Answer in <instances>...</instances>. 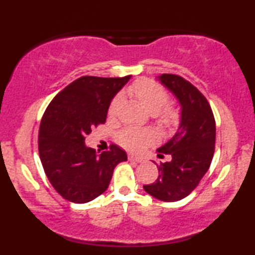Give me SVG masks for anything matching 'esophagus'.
I'll list each match as a JSON object with an SVG mask.
<instances>
[{"label": "esophagus", "mask_w": 255, "mask_h": 255, "mask_svg": "<svg viewBox=\"0 0 255 255\" xmlns=\"http://www.w3.org/2000/svg\"><path fill=\"white\" fill-rule=\"evenodd\" d=\"M128 159H129L130 162H136V163L142 162V158L139 156H135V154H128Z\"/></svg>", "instance_id": "esophagus-1"}]
</instances>
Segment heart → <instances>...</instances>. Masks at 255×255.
<instances>
[{
  "label": "heart",
  "instance_id": "1",
  "mask_svg": "<svg viewBox=\"0 0 255 255\" xmlns=\"http://www.w3.org/2000/svg\"><path fill=\"white\" fill-rule=\"evenodd\" d=\"M127 92L141 107H144L151 114H154V118H156L158 124L165 129H170V128L176 127L180 124V110L172 105L164 107L169 101V92L160 84L150 80V79H139V80L129 85ZM121 102L122 98L120 95L111 99L109 109H108L109 116L116 115ZM153 140V131L148 129L126 128L119 133L120 144L125 146L126 148H129V150H140Z\"/></svg>",
  "mask_w": 255,
  "mask_h": 255
}]
</instances>
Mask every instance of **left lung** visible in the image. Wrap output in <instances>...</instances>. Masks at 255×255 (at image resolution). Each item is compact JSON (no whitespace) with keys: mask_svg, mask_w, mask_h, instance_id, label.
Wrapping results in <instances>:
<instances>
[{"mask_svg":"<svg viewBox=\"0 0 255 255\" xmlns=\"http://www.w3.org/2000/svg\"><path fill=\"white\" fill-rule=\"evenodd\" d=\"M158 78L180 102L181 124L176 134L157 150L159 157L170 154V160L157 165V180L144 184V189L162 201H177L197 188L211 165L216 121L210 103L194 85L176 74Z\"/></svg>","mask_w":255,"mask_h":255,"instance_id":"obj_1","label":"left lung"}]
</instances>
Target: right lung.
<instances>
[{"instance_id": "add662e5", "label": "right lung", "mask_w": 255, "mask_h": 255, "mask_svg": "<svg viewBox=\"0 0 255 255\" xmlns=\"http://www.w3.org/2000/svg\"><path fill=\"white\" fill-rule=\"evenodd\" d=\"M81 77L66 86L48 105L40 121L38 150L46 177L61 197L89 203L107 191L113 172L127 154L118 145L97 154L85 145L93 127L105 124L114 96L129 80Z\"/></svg>"}]
</instances>
